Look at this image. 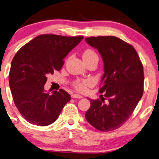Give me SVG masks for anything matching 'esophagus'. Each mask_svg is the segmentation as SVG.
<instances>
[{
  "instance_id": "obj_1",
  "label": "esophagus",
  "mask_w": 159,
  "mask_h": 159,
  "mask_svg": "<svg viewBox=\"0 0 159 159\" xmlns=\"http://www.w3.org/2000/svg\"><path fill=\"white\" fill-rule=\"evenodd\" d=\"M71 97L72 98H81L82 96L81 95H78V94H72L71 95Z\"/></svg>"
}]
</instances>
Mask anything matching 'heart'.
<instances>
[{
    "label": "heart",
    "mask_w": 159,
    "mask_h": 159,
    "mask_svg": "<svg viewBox=\"0 0 159 159\" xmlns=\"http://www.w3.org/2000/svg\"><path fill=\"white\" fill-rule=\"evenodd\" d=\"M92 57H98L96 53L92 49H87L83 54V59L84 58H89ZM93 82L90 80H78L73 83V87L75 89H77L79 92H84L87 88L89 86L92 85Z\"/></svg>",
    "instance_id": "1"
}]
</instances>
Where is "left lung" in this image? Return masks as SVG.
<instances>
[{
	"instance_id": "1",
	"label": "left lung",
	"mask_w": 159,
	"mask_h": 159,
	"mask_svg": "<svg viewBox=\"0 0 159 159\" xmlns=\"http://www.w3.org/2000/svg\"><path fill=\"white\" fill-rule=\"evenodd\" d=\"M98 49L104 62L101 100H92L86 112L87 121L100 131L118 129L133 114L144 92V70L133 46L115 36L86 38ZM107 99V102H105Z\"/></svg>"
}]
</instances>
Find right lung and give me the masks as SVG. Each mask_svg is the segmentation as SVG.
Masks as SVG:
<instances>
[{
	"instance_id": "obj_1",
	"label": "right lung",
	"mask_w": 159,
	"mask_h": 159,
	"mask_svg": "<svg viewBox=\"0 0 159 159\" xmlns=\"http://www.w3.org/2000/svg\"><path fill=\"white\" fill-rule=\"evenodd\" d=\"M83 36L41 35L22 47L11 64L9 83L15 104L28 122L44 127L56 121L70 95L64 89L47 93V74L59 71L64 59Z\"/></svg>"
}]
</instances>
